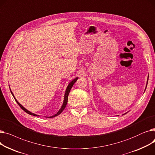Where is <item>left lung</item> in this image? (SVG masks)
Returning <instances> with one entry per match:
<instances>
[{
  "label": "left lung",
  "instance_id": "8db88e82",
  "mask_svg": "<svg viewBox=\"0 0 155 155\" xmlns=\"http://www.w3.org/2000/svg\"><path fill=\"white\" fill-rule=\"evenodd\" d=\"M148 77H149V76H148V80H147V82H146V88H145V90H144V91H146V87H147V84H148ZM126 113H127V112H126ZM126 113L124 114H126ZM124 114H123V115H124Z\"/></svg>",
  "mask_w": 155,
  "mask_h": 155
}]
</instances>
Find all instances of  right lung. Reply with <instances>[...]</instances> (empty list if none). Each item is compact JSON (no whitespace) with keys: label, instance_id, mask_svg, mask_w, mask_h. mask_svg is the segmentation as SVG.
I'll return each instance as SVG.
<instances>
[{"label":"right lung","instance_id":"obj_1","mask_svg":"<svg viewBox=\"0 0 155 155\" xmlns=\"http://www.w3.org/2000/svg\"><path fill=\"white\" fill-rule=\"evenodd\" d=\"M78 77H76L75 78H74L73 79V80H71V82L68 84V86H67V88H66V91H65V93H64V99H63V104H62V105H61V108L60 109V110L56 112V114H55L54 115H53V116H49V117H47V116H45V117H48V118H52V117H55V116H57L58 115H59L60 114H61L63 111V110L64 109V108H65V107H66V105H67V102H68V94H69V93H70V90H71V88H72V87H73V84H74L75 82H76V81L78 80ZM10 88V87H9ZM10 91H11V94L12 95V96L14 97V99H15V101H16V102H17L18 104V105H19L20 106V107L24 110V111H25L26 113H28V114H29V115H31V116H39V115H38V114H34V113H32V112H30L29 110H28V109H26L25 107H23L22 105L17 101V99H16L15 98V97H14V94L12 93V92L11 91V88H10Z\"/></svg>","mask_w":155,"mask_h":155}]
</instances>
